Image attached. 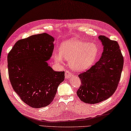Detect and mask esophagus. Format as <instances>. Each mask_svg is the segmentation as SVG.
Here are the masks:
<instances>
[{
    "instance_id": "34e87169",
    "label": "esophagus",
    "mask_w": 131,
    "mask_h": 131,
    "mask_svg": "<svg viewBox=\"0 0 131 131\" xmlns=\"http://www.w3.org/2000/svg\"><path fill=\"white\" fill-rule=\"evenodd\" d=\"M72 76V74L71 73L70 71H66L65 72V77L66 79H68L70 78V77H71Z\"/></svg>"
}]
</instances>
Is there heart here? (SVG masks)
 Instances as JSON below:
<instances>
[{
	"label": "heart",
	"instance_id": "obj_1",
	"mask_svg": "<svg viewBox=\"0 0 131 131\" xmlns=\"http://www.w3.org/2000/svg\"><path fill=\"white\" fill-rule=\"evenodd\" d=\"M98 53V48L95 43L72 39L62 43L60 51H53V57L59 64L63 63V58L69 60L71 69L82 71L93 65Z\"/></svg>",
	"mask_w": 131,
	"mask_h": 131
}]
</instances>
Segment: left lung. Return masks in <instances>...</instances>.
<instances>
[{
  "label": "left lung",
  "instance_id": "obj_1",
  "mask_svg": "<svg viewBox=\"0 0 131 131\" xmlns=\"http://www.w3.org/2000/svg\"><path fill=\"white\" fill-rule=\"evenodd\" d=\"M103 46L99 60L86 72L79 75L81 85L77 94L81 101L96 104L113 95L121 78L124 57L117 41L100 35Z\"/></svg>",
  "mask_w": 131,
  "mask_h": 131
}]
</instances>
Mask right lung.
Instances as JSON below:
<instances>
[{"instance_id":"obj_1","label":"right lung","mask_w":131,"mask_h":131,"mask_svg":"<svg viewBox=\"0 0 131 131\" xmlns=\"http://www.w3.org/2000/svg\"><path fill=\"white\" fill-rule=\"evenodd\" d=\"M54 39L48 34L30 36L17 41L7 56L8 76L14 91L33 108H42L54 99L64 71L57 72L48 63Z\"/></svg>"}]
</instances>
